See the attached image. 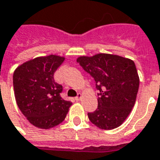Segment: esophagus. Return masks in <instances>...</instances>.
Segmentation results:
<instances>
[{
  "label": "esophagus",
  "mask_w": 160,
  "mask_h": 160,
  "mask_svg": "<svg viewBox=\"0 0 160 160\" xmlns=\"http://www.w3.org/2000/svg\"><path fill=\"white\" fill-rule=\"evenodd\" d=\"M81 97H82V94H80V93H79V94H77V96L75 97V100L76 101H80V99H81Z\"/></svg>",
  "instance_id": "34e87169"
}]
</instances>
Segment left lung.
Returning <instances> with one entry per match:
<instances>
[{
    "mask_svg": "<svg viewBox=\"0 0 160 160\" xmlns=\"http://www.w3.org/2000/svg\"><path fill=\"white\" fill-rule=\"evenodd\" d=\"M77 62L94 78L98 93V108L88 116L100 129L121 125L134 107L139 77L133 60L118 55L98 53L81 56Z\"/></svg>",
    "mask_w": 160,
    "mask_h": 160,
    "instance_id": "left-lung-1",
    "label": "left lung"
}]
</instances>
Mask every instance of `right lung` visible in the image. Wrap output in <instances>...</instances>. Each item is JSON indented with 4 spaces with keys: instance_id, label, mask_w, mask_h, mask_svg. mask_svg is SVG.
<instances>
[{
    "instance_id": "obj_1",
    "label": "right lung",
    "mask_w": 160,
    "mask_h": 160,
    "mask_svg": "<svg viewBox=\"0 0 160 160\" xmlns=\"http://www.w3.org/2000/svg\"><path fill=\"white\" fill-rule=\"evenodd\" d=\"M65 60L57 55L36 58L14 72L13 85L17 106L31 124L47 130L65 120L72 105L61 98V85L54 72Z\"/></svg>"
}]
</instances>
